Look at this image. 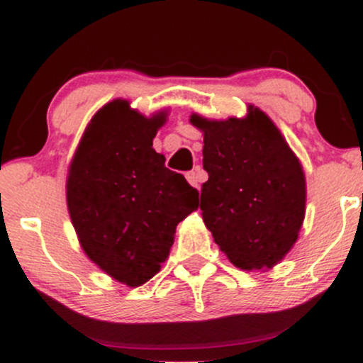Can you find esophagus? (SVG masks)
Segmentation results:
<instances>
[{
    "label": "esophagus",
    "instance_id": "obj_1",
    "mask_svg": "<svg viewBox=\"0 0 363 363\" xmlns=\"http://www.w3.org/2000/svg\"><path fill=\"white\" fill-rule=\"evenodd\" d=\"M186 179L193 187H199L201 186V182L205 181V174H203L201 169L196 167L194 170H191V172L186 174Z\"/></svg>",
    "mask_w": 363,
    "mask_h": 363
}]
</instances>
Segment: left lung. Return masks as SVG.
<instances>
[{
  "label": "left lung",
  "instance_id": "1",
  "mask_svg": "<svg viewBox=\"0 0 363 363\" xmlns=\"http://www.w3.org/2000/svg\"><path fill=\"white\" fill-rule=\"evenodd\" d=\"M203 133V222L244 272L273 268L297 242L306 216V174L259 107L223 121L191 114Z\"/></svg>",
  "mask_w": 363,
  "mask_h": 363
}]
</instances>
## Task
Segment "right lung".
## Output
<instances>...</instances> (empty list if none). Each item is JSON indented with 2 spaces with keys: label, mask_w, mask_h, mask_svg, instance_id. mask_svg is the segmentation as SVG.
I'll use <instances>...</instances> for the list:
<instances>
[{
  "label": "right lung",
  "mask_w": 363,
  "mask_h": 363,
  "mask_svg": "<svg viewBox=\"0 0 363 363\" xmlns=\"http://www.w3.org/2000/svg\"><path fill=\"white\" fill-rule=\"evenodd\" d=\"M167 111L150 118L116 99L95 112L66 179L69 218L86 257L128 286L160 272L179 222L199 206V193L165 167L153 138Z\"/></svg>",
  "instance_id": "add662e5"
}]
</instances>
